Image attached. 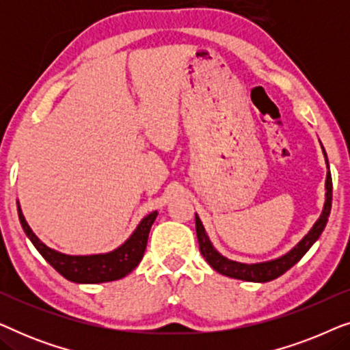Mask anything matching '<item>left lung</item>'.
Segmentation results:
<instances>
[{"label":"left lung","instance_id":"1","mask_svg":"<svg viewBox=\"0 0 350 350\" xmlns=\"http://www.w3.org/2000/svg\"><path fill=\"white\" fill-rule=\"evenodd\" d=\"M323 156H325V162H327V169H328L327 181H325V191H327V193H325L323 210L322 213H320L317 221L314 223V226L310 228V231L306 234V236L301 239V241L296 243L290 252H286L285 255H282L279 258H274V260L262 261V262H252V265H248V262H239V261L229 260V258L223 256L221 253L213 247V243L210 242L207 232H205L202 221H200L198 213H196V232H198L199 248H200V253H202V256L205 258V261H207L215 271L219 272V274L231 277V279L258 282V284L274 280L282 274H285L291 266H295L296 262L306 255V252L314 245L315 241L320 237V234L323 232L329 217V210H332L333 183H332V174H329L328 157L325 150H323Z\"/></svg>","mask_w":350,"mask_h":350}]
</instances>
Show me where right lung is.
<instances>
[{
	"instance_id": "right-lung-1",
	"label": "right lung",
	"mask_w": 350,
	"mask_h": 350,
	"mask_svg": "<svg viewBox=\"0 0 350 350\" xmlns=\"http://www.w3.org/2000/svg\"><path fill=\"white\" fill-rule=\"evenodd\" d=\"M17 212L23 231L36 250L41 253V256L66 280L75 282V284H103V282L119 280L135 269L145 255L150 229L157 217V212L146 215L138 223L131 237L122 245L114 248L113 252L98 253V255H65V253L47 247L36 237V234L31 231L23 217L18 200Z\"/></svg>"
}]
</instances>
